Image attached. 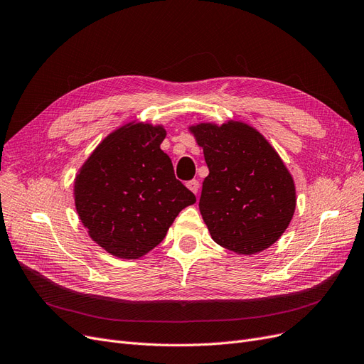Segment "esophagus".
I'll return each instance as SVG.
<instances>
[{
	"mask_svg": "<svg viewBox=\"0 0 364 364\" xmlns=\"http://www.w3.org/2000/svg\"><path fill=\"white\" fill-rule=\"evenodd\" d=\"M186 186L190 188V190H191L194 194H197V193H198V188H200V183H198V181L193 179V181H190V182H186Z\"/></svg>",
	"mask_w": 364,
	"mask_h": 364,
	"instance_id": "esophagus-1",
	"label": "esophagus"
}]
</instances>
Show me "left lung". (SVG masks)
Wrapping results in <instances>:
<instances>
[{
	"mask_svg": "<svg viewBox=\"0 0 364 364\" xmlns=\"http://www.w3.org/2000/svg\"><path fill=\"white\" fill-rule=\"evenodd\" d=\"M191 133L209 168L198 206L212 239L245 255L269 248L296 209L294 182L279 155L243 122L200 124Z\"/></svg>",
	"mask_w": 364,
	"mask_h": 364,
	"instance_id": "left-lung-1",
	"label": "left lung"
}]
</instances>
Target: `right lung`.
<instances>
[{
    "label": "right lung",
    "mask_w": 364,
    "mask_h": 364,
    "mask_svg": "<svg viewBox=\"0 0 364 364\" xmlns=\"http://www.w3.org/2000/svg\"><path fill=\"white\" fill-rule=\"evenodd\" d=\"M164 137L163 127L127 124L98 144L76 176L80 221L114 257L148 254L163 242L179 212L196 203L159 148Z\"/></svg>",
    "instance_id": "right-lung-1"
}]
</instances>
